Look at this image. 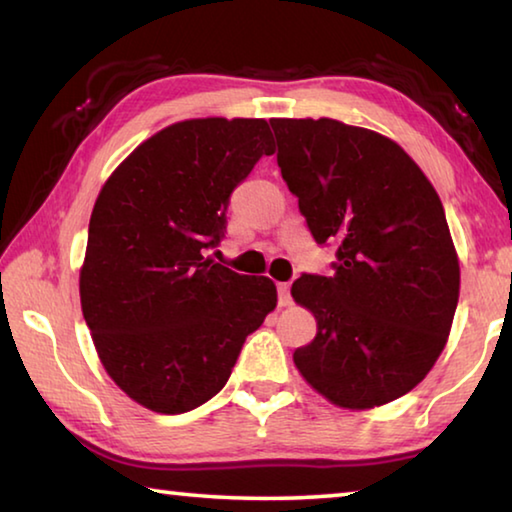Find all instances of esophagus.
Returning a JSON list of instances; mask_svg holds the SVG:
<instances>
[{
  "label": "esophagus",
  "mask_w": 512,
  "mask_h": 512,
  "mask_svg": "<svg viewBox=\"0 0 512 512\" xmlns=\"http://www.w3.org/2000/svg\"><path fill=\"white\" fill-rule=\"evenodd\" d=\"M277 298H280V307L291 305V284L289 282L277 284Z\"/></svg>",
  "instance_id": "obj_1"
}]
</instances>
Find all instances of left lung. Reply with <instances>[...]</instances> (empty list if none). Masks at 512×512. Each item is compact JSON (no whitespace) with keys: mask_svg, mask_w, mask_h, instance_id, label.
Masks as SVG:
<instances>
[{"mask_svg":"<svg viewBox=\"0 0 512 512\" xmlns=\"http://www.w3.org/2000/svg\"><path fill=\"white\" fill-rule=\"evenodd\" d=\"M271 126L311 237L336 244L332 273H302L291 287L318 320L293 361L345 409L393 402L420 384L452 329L461 271L443 203L384 135L336 119Z\"/></svg>","mask_w":512,"mask_h":512,"instance_id":"left-lung-1","label":"left lung"}]
</instances>
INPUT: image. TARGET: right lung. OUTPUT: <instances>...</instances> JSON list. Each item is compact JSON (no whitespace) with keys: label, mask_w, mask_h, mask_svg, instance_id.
I'll return each instance as SVG.
<instances>
[{"label":"right lung","mask_w":512,"mask_h":512,"mask_svg":"<svg viewBox=\"0 0 512 512\" xmlns=\"http://www.w3.org/2000/svg\"><path fill=\"white\" fill-rule=\"evenodd\" d=\"M271 153L264 119L178 121L137 146L94 203L83 318L103 368L146 409L212 400L277 305L268 277L205 257L225 237L230 194Z\"/></svg>","instance_id":"right-lung-1"}]
</instances>
